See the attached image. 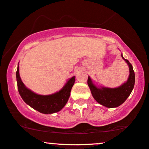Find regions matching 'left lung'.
<instances>
[{"instance_id":"left-lung-1","label":"left lung","mask_w":149,"mask_h":149,"mask_svg":"<svg viewBox=\"0 0 149 149\" xmlns=\"http://www.w3.org/2000/svg\"><path fill=\"white\" fill-rule=\"evenodd\" d=\"M121 57L129 66L130 75L127 81L121 86L116 88L98 87L92 82L90 77H88L87 79V84L93 98L101 105L107 108H115L122 104L130 96L135 84V74L132 65L129 61L123 58L122 54Z\"/></svg>"}]
</instances>
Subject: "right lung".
I'll return each mask as SVG.
<instances>
[{"label": "right lung", "instance_id": "1", "mask_svg": "<svg viewBox=\"0 0 149 149\" xmlns=\"http://www.w3.org/2000/svg\"><path fill=\"white\" fill-rule=\"evenodd\" d=\"M17 89L23 100L40 113L52 114L62 110L66 105L70 95L71 89L75 81V77H72L67 81L62 89L58 92L51 95H39L34 93L25 86L19 73V64L16 72Z\"/></svg>", "mask_w": 149, "mask_h": 149}]
</instances>
